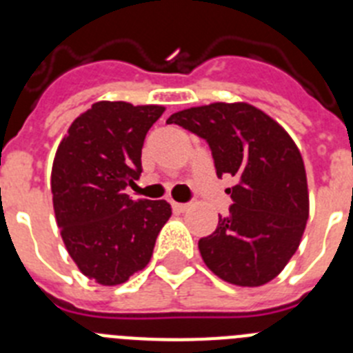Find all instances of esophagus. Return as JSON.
<instances>
[{"label":"esophagus","instance_id":"1","mask_svg":"<svg viewBox=\"0 0 353 353\" xmlns=\"http://www.w3.org/2000/svg\"><path fill=\"white\" fill-rule=\"evenodd\" d=\"M170 203H171V208H173V212H185L187 208H189V205L187 203H179V201H173V199H171Z\"/></svg>","mask_w":353,"mask_h":353}]
</instances>
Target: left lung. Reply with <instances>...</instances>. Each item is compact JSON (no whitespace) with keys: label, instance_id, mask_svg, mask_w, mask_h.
Wrapping results in <instances>:
<instances>
[{"label":"left lung","instance_id":"left-lung-1","mask_svg":"<svg viewBox=\"0 0 353 353\" xmlns=\"http://www.w3.org/2000/svg\"><path fill=\"white\" fill-rule=\"evenodd\" d=\"M208 143L217 176L232 174L233 205L212 235L199 239L205 265L223 281L261 286L295 254L310 217L302 155L274 118L248 102H214L173 113Z\"/></svg>","mask_w":353,"mask_h":353}]
</instances>
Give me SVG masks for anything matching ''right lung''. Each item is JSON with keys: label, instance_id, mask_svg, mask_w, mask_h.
I'll list each match as a JSON object with an SVG mask.
<instances>
[{"label": "right lung", "instance_id": "obj_1", "mask_svg": "<svg viewBox=\"0 0 353 353\" xmlns=\"http://www.w3.org/2000/svg\"><path fill=\"white\" fill-rule=\"evenodd\" d=\"M162 105L95 102L72 121L51 171L52 207L68 254L88 279L125 283L148 265L171 217L164 199H130L145 136Z\"/></svg>", "mask_w": 353, "mask_h": 353}]
</instances>
